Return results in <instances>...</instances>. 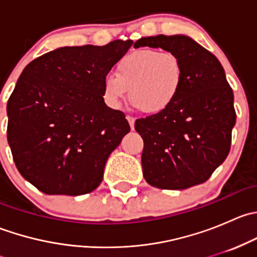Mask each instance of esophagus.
<instances>
[{
    "mask_svg": "<svg viewBox=\"0 0 257 257\" xmlns=\"http://www.w3.org/2000/svg\"><path fill=\"white\" fill-rule=\"evenodd\" d=\"M126 120H128L129 125H131V129L132 131H134V123H136V119L133 118V116H126Z\"/></svg>",
    "mask_w": 257,
    "mask_h": 257,
    "instance_id": "34e87169",
    "label": "esophagus"
}]
</instances>
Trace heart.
<instances>
[{
    "label": "heart",
    "instance_id": "b5f03b06",
    "mask_svg": "<svg viewBox=\"0 0 257 257\" xmlns=\"http://www.w3.org/2000/svg\"><path fill=\"white\" fill-rule=\"evenodd\" d=\"M114 76L105 77L102 85L103 98L110 108L120 107L128 90L129 100L141 112L155 115L177 102L185 69L173 52L142 48L119 59Z\"/></svg>",
    "mask_w": 257,
    "mask_h": 257
}]
</instances>
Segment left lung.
Returning a JSON list of instances; mask_svg holds the SVG:
<instances>
[{"mask_svg":"<svg viewBox=\"0 0 257 257\" xmlns=\"http://www.w3.org/2000/svg\"><path fill=\"white\" fill-rule=\"evenodd\" d=\"M163 48L185 69L177 102L136 121L143 138V175L154 188L183 190L204 183L226 159L236 121L234 93L219 59L184 35L152 36L134 47Z\"/></svg>","mask_w":257,"mask_h":257,"instance_id":"8db88e82","label":"left lung"}]
</instances>
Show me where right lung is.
<instances>
[{"label":"right lung","mask_w":257,"mask_h":257,"mask_svg":"<svg viewBox=\"0 0 257 257\" xmlns=\"http://www.w3.org/2000/svg\"><path fill=\"white\" fill-rule=\"evenodd\" d=\"M133 41L61 47L26 66L7 102V141L18 172L47 195L97 189L110 153L129 133L107 107L103 79Z\"/></svg>","instance_id":"right-lung-1"}]
</instances>
